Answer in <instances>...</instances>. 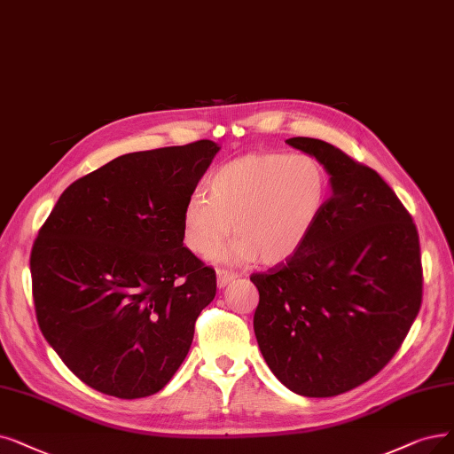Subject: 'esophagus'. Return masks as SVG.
I'll return each mask as SVG.
<instances>
[{"label": "esophagus", "mask_w": 454, "mask_h": 454, "mask_svg": "<svg viewBox=\"0 0 454 454\" xmlns=\"http://www.w3.org/2000/svg\"><path fill=\"white\" fill-rule=\"evenodd\" d=\"M234 278H237V274H234V271H231V270L220 268V270L215 271V283H217V286H220V288L227 286Z\"/></svg>", "instance_id": "34e87169"}]
</instances>
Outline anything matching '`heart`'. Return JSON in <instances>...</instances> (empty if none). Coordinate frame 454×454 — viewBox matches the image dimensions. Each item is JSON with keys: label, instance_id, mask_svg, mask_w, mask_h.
<instances>
[{"label": "heart", "instance_id": "1", "mask_svg": "<svg viewBox=\"0 0 454 454\" xmlns=\"http://www.w3.org/2000/svg\"><path fill=\"white\" fill-rule=\"evenodd\" d=\"M330 175L309 154H253L210 175L180 215L183 242L205 257L231 229L239 234L215 253L217 261L279 264L294 257L313 234L330 197Z\"/></svg>", "mask_w": 454, "mask_h": 454}]
</instances>
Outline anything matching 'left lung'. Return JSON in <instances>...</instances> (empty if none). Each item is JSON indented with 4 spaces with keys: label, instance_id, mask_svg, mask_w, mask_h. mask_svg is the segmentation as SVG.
Returning <instances> with one entry per match:
<instances>
[{
    "label": "left lung",
    "instance_id": "1",
    "mask_svg": "<svg viewBox=\"0 0 454 454\" xmlns=\"http://www.w3.org/2000/svg\"><path fill=\"white\" fill-rule=\"evenodd\" d=\"M286 143L322 161L332 195L296 255L251 276L259 288L253 328L285 387L335 396L382 371L419 313V234L374 169L322 139Z\"/></svg>",
    "mask_w": 454,
    "mask_h": 454
}]
</instances>
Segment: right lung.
Masks as SVG:
<instances>
[{"label":"right lung","instance_id":"1","mask_svg":"<svg viewBox=\"0 0 454 454\" xmlns=\"http://www.w3.org/2000/svg\"><path fill=\"white\" fill-rule=\"evenodd\" d=\"M220 145L130 153L72 183L31 249L39 328L83 384L158 393L192 347L215 274L183 244L180 215Z\"/></svg>","mask_w":454,"mask_h":454}]
</instances>
